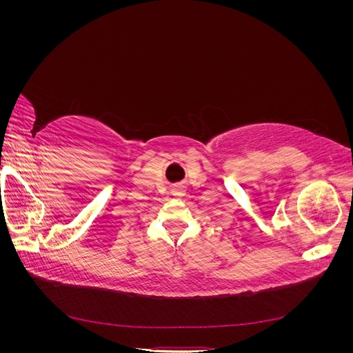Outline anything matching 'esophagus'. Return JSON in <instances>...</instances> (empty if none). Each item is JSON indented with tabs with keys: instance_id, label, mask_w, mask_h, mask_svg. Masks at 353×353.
Instances as JSON below:
<instances>
[{
	"instance_id": "34e87169",
	"label": "esophagus",
	"mask_w": 353,
	"mask_h": 353,
	"mask_svg": "<svg viewBox=\"0 0 353 353\" xmlns=\"http://www.w3.org/2000/svg\"><path fill=\"white\" fill-rule=\"evenodd\" d=\"M172 194H174V196H176V197H183V196H184V191H183V188L178 187V188H174Z\"/></svg>"
}]
</instances>
